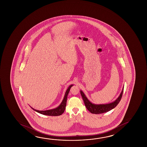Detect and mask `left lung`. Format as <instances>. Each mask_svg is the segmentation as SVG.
<instances>
[{
    "mask_svg": "<svg viewBox=\"0 0 147 147\" xmlns=\"http://www.w3.org/2000/svg\"><path fill=\"white\" fill-rule=\"evenodd\" d=\"M123 87V90L118 98L116 99L115 101L110 104H100V105L92 104L91 102L89 101L88 99L87 98V97L86 96L84 92L82 91H80V94L82 95V98L83 99L85 106L87 108L88 110L93 114H98L107 112L116 107V106H117L118 103L120 102L121 98L122 97Z\"/></svg>",
    "mask_w": 147,
    "mask_h": 147,
    "instance_id": "left-lung-1",
    "label": "left lung"
}]
</instances>
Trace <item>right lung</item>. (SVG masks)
Returning a JSON list of instances; mask_svg holds the SVG:
<instances>
[{"label": "right lung", "instance_id": "obj_1", "mask_svg": "<svg viewBox=\"0 0 147 147\" xmlns=\"http://www.w3.org/2000/svg\"><path fill=\"white\" fill-rule=\"evenodd\" d=\"M73 84L70 85L69 88H67V91L65 92V95L63 98V101L60 104V105L58 106L57 108L54 109H51V110H46V111H39L37 110L31 108L34 110V111H36L37 112L39 113H40L41 114L45 115L48 116H59L63 114L64 111L65 110V107H66V104H67V95L69 93L71 88L72 87Z\"/></svg>", "mask_w": 147, "mask_h": 147}]
</instances>
